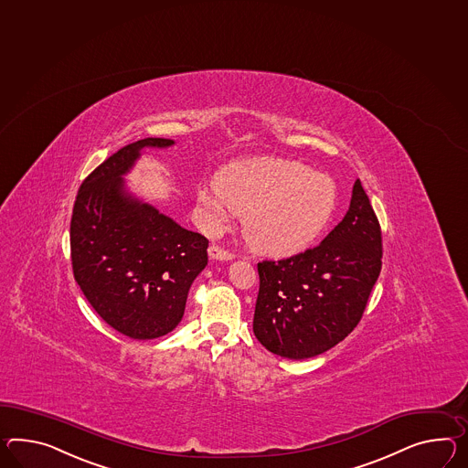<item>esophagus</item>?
Segmentation results:
<instances>
[{
    "label": "esophagus",
    "instance_id": "obj_1",
    "mask_svg": "<svg viewBox=\"0 0 468 468\" xmlns=\"http://www.w3.org/2000/svg\"><path fill=\"white\" fill-rule=\"evenodd\" d=\"M207 253H209V257H211L213 261H233V259H235V253L225 250V249H221V247H218V245H211V247L207 249Z\"/></svg>",
    "mask_w": 468,
    "mask_h": 468
}]
</instances>
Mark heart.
<instances>
[{"label":"heart","instance_id":"1","mask_svg":"<svg viewBox=\"0 0 468 468\" xmlns=\"http://www.w3.org/2000/svg\"><path fill=\"white\" fill-rule=\"evenodd\" d=\"M199 205L219 227L229 211L243 217V237L255 250L292 255L326 227L336 205L328 176L279 159L237 162L218 172L215 189H203Z\"/></svg>","mask_w":468,"mask_h":468}]
</instances>
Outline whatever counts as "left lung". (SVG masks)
I'll return each instance as SVG.
<instances>
[{"instance_id":"obj_1","label":"left lung","mask_w":468,"mask_h":468,"mask_svg":"<svg viewBox=\"0 0 468 468\" xmlns=\"http://www.w3.org/2000/svg\"><path fill=\"white\" fill-rule=\"evenodd\" d=\"M257 269L253 333L269 352L301 360L345 340L382 269L380 223L360 181L346 215L319 245Z\"/></svg>"}]
</instances>
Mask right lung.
I'll use <instances>...</instances> for the list:
<instances>
[{"instance_id": "1", "label": "right lung", "mask_w": 468, "mask_h": 468, "mask_svg": "<svg viewBox=\"0 0 468 468\" xmlns=\"http://www.w3.org/2000/svg\"><path fill=\"white\" fill-rule=\"evenodd\" d=\"M172 144L144 138L114 152L80 184L72 207L74 279L104 323L133 340L159 338L179 324L189 287L207 263L206 237L123 189L122 176L140 150Z\"/></svg>"}]
</instances>
